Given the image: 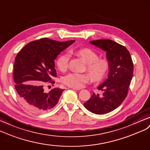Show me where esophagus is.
<instances>
[{"instance_id":"1","label":"esophagus","mask_w":150,"mask_h":150,"mask_svg":"<svg viewBox=\"0 0 150 150\" xmlns=\"http://www.w3.org/2000/svg\"><path fill=\"white\" fill-rule=\"evenodd\" d=\"M70 89H74V90H76V91H80V89H79V88H75V87H69Z\"/></svg>"}]
</instances>
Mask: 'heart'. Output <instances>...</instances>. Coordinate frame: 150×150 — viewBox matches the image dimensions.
I'll use <instances>...</instances> for the list:
<instances>
[{
  "instance_id": "heart-1",
  "label": "heart",
  "mask_w": 150,
  "mask_h": 150,
  "mask_svg": "<svg viewBox=\"0 0 150 150\" xmlns=\"http://www.w3.org/2000/svg\"><path fill=\"white\" fill-rule=\"evenodd\" d=\"M76 55L84 61L87 67L86 70L89 73L94 81L102 79L105 75L109 68V62L105 57L99 58L98 54L90 48H82L75 52ZM70 56L67 53L60 55L56 61L57 67L61 71H66L68 67ZM91 76L88 74H76L70 73L63 76L62 82L69 87L81 88L91 80Z\"/></svg>"
}]
</instances>
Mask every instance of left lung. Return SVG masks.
Returning <instances> with one entry per match:
<instances>
[{"mask_svg":"<svg viewBox=\"0 0 150 150\" xmlns=\"http://www.w3.org/2000/svg\"><path fill=\"white\" fill-rule=\"evenodd\" d=\"M90 43L106 52L109 73L108 78L98 87L102 94L93 93L83 106L93 113L105 114L116 109L127 96L134 65L128 50L115 41L101 39L90 41Z\"/></svg>","mask_w":150,"mask_h":150,"instance_id":"left-lung-1","label":"left lung"}]
</instances>
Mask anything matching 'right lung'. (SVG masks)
Here are the masks:
<instances>
[{
  "label": "right lung",
  "mask_w": 150,
  "mask_h": 150,
  "mask_svg": "<svg viewBox=\"0 0 150 150\" xmlns=\"http://www.w3.org/2000/svg\"><path fill=\"white\" fill-rule=\"evenodd\" d=\"M74 42L42 38L30 42L18 53L14 64V87L25 108L33 112L44 113L58 103L64 89L54 88L46 93L44 87L54 83L52 79L57 76L54 60L57 55Z\"/></svg>",
  "instance_id": "obj_1"
}]
</instances>
